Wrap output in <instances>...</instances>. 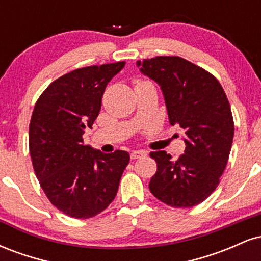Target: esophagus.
<instances>
[{"label": "esophagus", "mask_w": 261, "mask_h": 261, "mask_svg": "<svg viewBox=\"0 0 261 261\" xmlns=\"http://www.w3.org/2000/svg\"><path fill=\"white\" fill-rule=\"evenodd\" d=\"M146 155V152L142 151V149H135L130 153L131 160H139V158H142Z\"/></svg>", "instance_id": "1"}]
</instances>
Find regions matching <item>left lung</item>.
Masks as SVG:
<instances>
[{
  "mask_svg": "<svg viewBox=\"0 0 261 261\" xmlns=\"http://www.w3.org/2000/svg\"><path fill=\"white\" fill-rule=\"evenodd\" d=\"M136 65L161 87L169 124L185 131L179 160L166 151L149 153L157 163L149 190L172 207L199 205L220 184L232 147L234 124L226 93L211 73L178 56H157Z\"/></svg>",
  "mask_w": 261,
  "mask_h": 261,
  "instance_id": "left-lung-1",
  "label": "left lung"
}]
</instances>
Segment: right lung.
Here are the masks:
<instances>
[{"mask_svg":"<svg viewBox=\"0 0 261 261\" xmlns=\"http://www.w3.org/2000/svg\"><path fill=\"white\" fill-rule=\"evenodd\" d=\"M125 62L88 66L47 87L35 104L29 125V151L37 178L55 207L73 218L104 211L118 193L130 154L103 153L83 145L101 107L106 87Z\"/></svg>","mask_w":261,"mask_h":261,"instance_id":"1","label":"right lung"}]
</instances>
